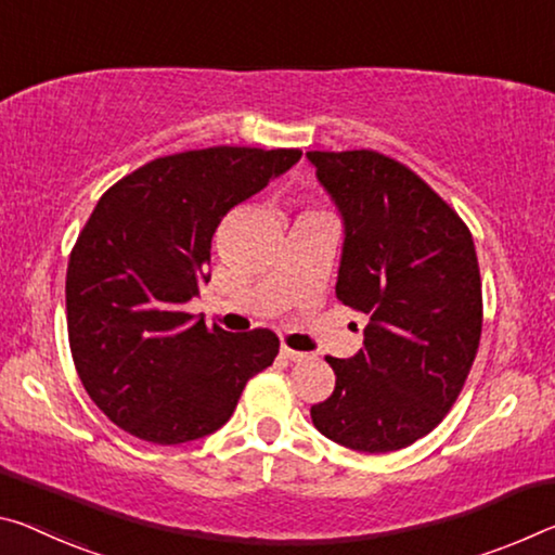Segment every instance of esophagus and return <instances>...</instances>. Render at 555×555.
Returning a JSON list of instances; mask_svg holds the SVG:
<instances>
[{"instance_id": "obj_1", "label": "esophagus", "mask_w": 555, "mask_h": 555, "mask_svg": "<svg viewBox=\"0 0 555 555\" xmlns=\"http://www.w3.org/2000/svg\"><path fill=\"white\" fill-rule=\"evenodd\" d=\"M281 356L288 358V360H304V358H309V353H304V350H294V348H288V346H281Z\"/></svg>"}]
</instances>
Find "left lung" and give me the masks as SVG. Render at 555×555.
Returning a JSON list of instances; mask_svg holds the SVG:
<instances>
[{
  "instance_id": "obj_1",
  "label": "left lung",
  "mask_w": 555,
  "mask_h": 555,
  "mask_svg": "<svg viewBox=\"0 0 555 555\" xmlns=\"http://www.w3.org/2000/svg\"><path fill=\"white\" fill-rule=\"evenodd\" d=\"M306 157L346 222L338 301L371 315L353 358L325 356L336 388L311 420L350 450H402L447 417L477 358L483 304L472 232L390 155Z\"/></svg>"
}]
</instances>
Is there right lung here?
<instances>
[{
	"label": "right lung",
	"instance_id": "1",
	"mask_svg": "<svg viewBox=\"0 0 555 555\" xmlns=\"http://www.w3.org/2000/svg\"><path fill=\"white\" fill-rule=\"evenodd\" d=\"M298 157L215 145L155 157L103 192L68 257L66 325L76 373L113 425L153 444L212 435L274 363V331L207 328L184 304L209 281L222 217Z\"/></svg>",
	"mask_w": 555,
	"mask_h": 555
}]
</instances>
